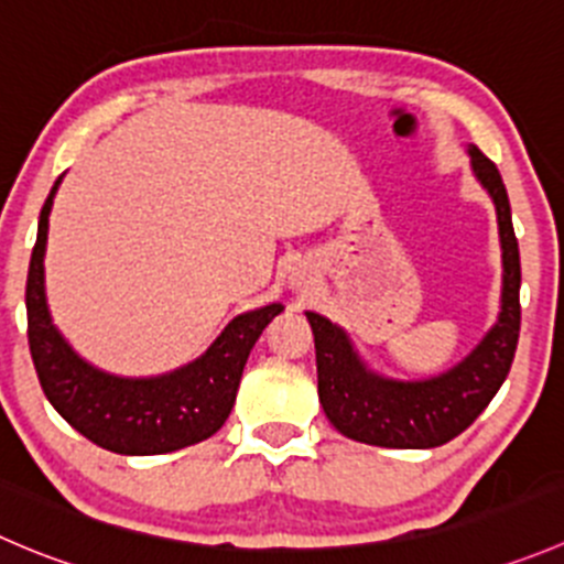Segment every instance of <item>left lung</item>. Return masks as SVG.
I'll return each instance as SVG.
<instances>
[{
    "mask_svg": "<svg viewBox=\"0 0 564 564\" xmlns=\"http://www.w3.org/2000/svg\"><path fill=\"white\" fill-rule=\"evenodd\" d=\"M471 171L496 206L501 242V311L482 341L457 366L427 380H391L360 360L347 330L305 311L314 330L319 402L333 427L360 444L386 449H433L468 430L510 375L521 333V256L501 173L477 145Z\"/></svg>",
    "mask_w": 564,
    "mask_h": 564,
    "instance_id": "left-lung-1",
    "label": "left lung"
}]
</instances>
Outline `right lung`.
<instances>
[{"instance_id":"right-lung-1","label":"right lung","mask_w":564,"mask_h":564,"mask_svg":"<svg viewBox=\"0 0 564 564\" xmlns=\"http://www.w3.org/2000/svg\"><path fill=\"white\" fill-rule=\"evenodd\" d=\"M59 182L41 209L26 275V336L43 393L76 433L115 455H165L212 438L231 413L250 349L283 305L239 314L200 358L167 375L118 377L96 369L54 327L43 286L48 212Z\"/></svg>"}]
</instances>
